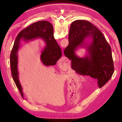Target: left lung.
<instances>
[{"label":"left lung","instance_id":"obj_1","mask_svg":"<svg viewBox=\"0 0 122 122\" xmlns=\"http://www.w3.org/2000/svg\"><path fill=\"white\" fill-rule=\"evenodd\" d=\"M91 39V41L87 39ZM85 48L87 54L79 57L75 51ZM64 53L75 69L83 75L97 79L99 87L110 79L114 71L111 48L103 34L91 22L78 20L70 25L69 45Z\"/></svg>","mask_w":122,"mask_h":122}]
</instances>
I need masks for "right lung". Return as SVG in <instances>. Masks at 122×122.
<instances>
[{"mask_svg":"<svg viewBox=\"0 0 122 122\" xmlns=\"http://www.w3.org/2000/svg\"><path fill=\"white\" fill-rule=\"evenodd\" d=\"M37 38H41L46 42L43 49L41 60L45 66L54 65L62 56L61 49L53 36V28L52 24L46 21H41L32 24L23 30L17 36L10 54V63L13 79L20 91L22 97V87L19 80L18 70V51L22 39L28 41Z\"/></svg>","mask_w":122,"mask_h":122,"instance_id":"right-lung-1","label":"right lung"}]
</instances>
